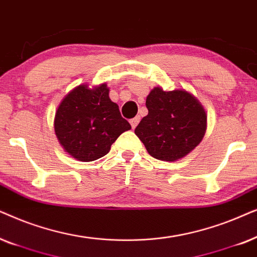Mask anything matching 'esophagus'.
<instances>
[{"mask_svg":"<svg viewBox=\"0 0 257 257\" xmlns=\"http://www.w3.org/2000/svg\"><path fill=\"white\" fill-rule=\"evenodd\" d=\"M139 122H140V117H139V116H136V117L131 119V124H132V126H133V129H134L135 126L139 124Z\"/></svg>","mask_w":257,"mask_h":257,"instance_id":"obj_1","label":"esophagus"}]
</instances>
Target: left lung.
Returning a JSON list of instances; mask_svg holds the SVG:
<instances>
[{
  "label": "left lung",
  "mask_w": 257,
  "mask_h": 257,
  "mask_svg": "<svg viewBox=\"0 0 257 257\" xmlns=\"http://www.w3.org/2000/svg\"><path fill=\"white\" fill-rule=\"evenodd\" d=\"M148 115L135 128L147 152L161 161L174 162L202 141L207 115L194 95L182 89L164 91L155 87L146 100Z\"/></svg>",
  "instance_id": "left-lung-1"
}]
</instances>
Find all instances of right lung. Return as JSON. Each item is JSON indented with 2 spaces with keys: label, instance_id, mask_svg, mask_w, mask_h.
Instances as JSON below:
<instances>
[{
  "label": "right lung",
  "instance_id": "add662e5",
  "mask_svg": "<svg viewBox=\"0 0 257 257\" xmlns=\"http://www.w3.org/2000/svg\"><path fill=\"white\" fill-rule=\"evenodd\" d=\"M54 126L64 150L82 162L107 155L116 139L132 129L118 105L109 98L105 83L93 89L87 84L73 89L57 108Z\"/></svg>",
  "mask_w": 257,
  "mask_h": 257
}]
</instances>
